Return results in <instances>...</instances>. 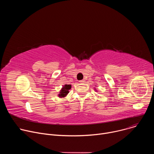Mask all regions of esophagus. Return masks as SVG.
Returning a JSON list of instances; mask_svg holds the SVG:
<instances>
[{"instance_id":"esophagus-1","label":"esophagus","mask_w":154,"mask_h":154,"mask_svg":"<svg viewBox=\"0 0 154 154\" xmlns=\"http://www.w3.org/2000/svg\"><path fill=\"white\" fill-rule=\"evenodd\" d=\"M79 82H80V83H83L85 82V80H80Z\"/></svg>"}]
</instances>
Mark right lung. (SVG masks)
<instances>
[{"label": "right lung", "instance_id": "1", "mask_svg": "<svg viewBox=\"0 0 154 154\" xmlns=\"http://www.w3.org/2000/svg\"><path fill=\"white\" fill-rule=\"evenodd\" d=\"M71 88V85H65L63 88L61 90L60 92V94H58V96L60 97H64L66 96L69 93V90Z\"/></svg>", "mask_w": 154, "mask_h": 154}]
</instances>
